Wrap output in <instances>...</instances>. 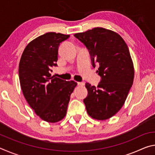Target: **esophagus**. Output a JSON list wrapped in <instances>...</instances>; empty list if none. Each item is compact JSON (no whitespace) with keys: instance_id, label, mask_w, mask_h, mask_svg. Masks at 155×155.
Wrapping results in <instances>:
<instances>
[{"instance_id":"obj_1","label":"esophagus","mask_w":155,"mask_h":155,"mask_svg":"<svg viewBox=\"0 0 155 155\" xmlns=\"http://www.w3.org/2000/svg\"><path fill=\"white\" fill-rule=\"evenodd\" d=\"M77 85L78 86H83L85 85V83L84 82H77Z\"/></svg>"}]
</instances>
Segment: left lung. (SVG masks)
I'll return each mask as SVG.
<instances>
[{
	"instance_id": "1",
	"label": "left lung",
	"mask_w": 155,
	"mask_h": 155,
	"mask_svg": "<svg viewBox=\"0 0 155 155\" xmlns=\"http://www.w3.org/2000/svg\"><path fill=\"white\" fill-rule=\"evenodd\" d=\"M74 36L88 49L93 67L99 64L101 82L97 87L85 84L88 94L83 103L87 114L96 120L109 119L122 108L132 87L134 67L129 50L121 36L102 27Z\"/></svg>"
}]
</instances>
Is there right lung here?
<instances>
[{
  "label": "right lung",
  "mask_w": 155,
  "mask_h": 155,
  "mask_svg": "<svg viewBox=\"0 0 155 155\" xmlns=\"http://www.w3.org/2000/svg\"><path fill=\"white\" fill-rule=\"evenodd\" d=\"M69 35L54 32L39 36L26 46L19 64L20 86L25 99L41 119L54 123L66 115L70 95L77 83L51 77L58 48Z\"/></svg>",
  "instance_id": "1"
}]
</instances>
